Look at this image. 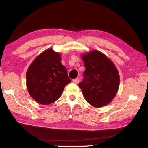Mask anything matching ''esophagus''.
I'll return each instance as SVG.
<instances>
[{"mask_svg": "<svg viewBox=\"0 0 148 148\" xmlns=\"http://www.w3.org/2000/svg\"><path fill=\"white\" fill-rule=\"evenodd\" d=\"M73 83H74V84H79V81H80V79L79 78H76V79H73Z\"/></svg>", "mask_w": 148, "mask_h": 148, "instance_id": "1", "label": "esophagus"}]
</instances>
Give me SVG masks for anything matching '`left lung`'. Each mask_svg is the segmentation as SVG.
Wrapping results in <instances>:
<instances>
[{"mask_svg":"<svg viewBox=\"0 0 148 148\" xmlns=\"http://www.w3.org/2000/svg\"><path fill=\"white\" fill-rule=\"evenodd\" d=\"M86 69L79 86L85 99L92 106L99 108L115 97L120 84L115 66L102 53L92 51L82 56Z\"/></svg>","mask_w":148,"mask_h":148,"instance_id":"1","label":"left lung"}]
</instances>
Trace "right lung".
Segmentation results:
<instances>
[{"label": "right lung", "mask_w": 148, "mask_h": 148, "mask_svg": "<svg viewBox=\"0 0 148 148\" xmlns=\"http://www.w3.org/2000/svg\"><path fill=\"white\" fill-rule=\"evenodd\" d=\"M60 53L49 49L30 64L26 73V86L30 96L41 104H49L60 97L70 83Z\"/></svg>", "instance_id": "right-lung-1"}]
</instances>
